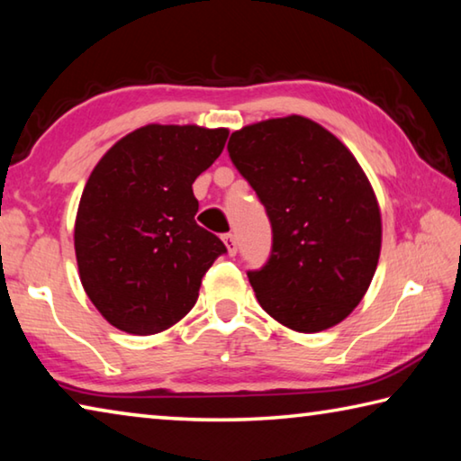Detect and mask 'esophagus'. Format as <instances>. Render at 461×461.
Segmentation results:
<instances>
[{"label":"esophagus","instance_id":"1","mask_svg":"<svg viewBox=\"0 0 461 461\" xmlns=\"http://www.w3.org/2000/svg\"><path fill=\"white\" fill-rule=\"evenodd\" d=\"M225 248H228V254L230 256H236L238 254V241H236V236L233 233H225V236L221 238Z\"/></svg>","mask_w":461,"mask_h":461}]
</instances>
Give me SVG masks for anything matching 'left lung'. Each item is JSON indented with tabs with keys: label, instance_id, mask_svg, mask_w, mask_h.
I'll return each mask as SVG.
<instances>
[{
	"label": "left lung",
	"instance_id": "left-lung-1",
	"mask_svg": "<svg viewBox=\"0 0 461 461\" xmlns=\"http://www.w3.org/2000/svg\"><path fill=\"white\" fill-rule=\"evenodd\" d=\"M228 152L272 225L268 262L248 272L260 307L301 333L341 323L368 291L382 244L376 194L354 154L303 115L233 131Z\"/></svg>",
	"mask_w": 461,
	"mask_h": 461
}]
</instances>
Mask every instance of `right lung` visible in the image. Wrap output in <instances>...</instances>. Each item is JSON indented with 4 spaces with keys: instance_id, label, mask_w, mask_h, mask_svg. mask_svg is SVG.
<instances>
[{
    "instance_id": "obj_1",
    "label": "right lung",
    "mask_w": 461,
    "mask_h": 461,
    "mask_svg": "<svg viewBox=\"0 0 461 461\" xmlns=\"http://www.w3.org/2000/svg\"><path fill=\"white\" fill-rule=\"evenodd\" d=\"M230 131L148 123L104 154L85 185L75 254L85 293L109 323L152 335L189 313L201 278L228 252L194 221L193 183Z\"/></svg>"
}]
</instances>
